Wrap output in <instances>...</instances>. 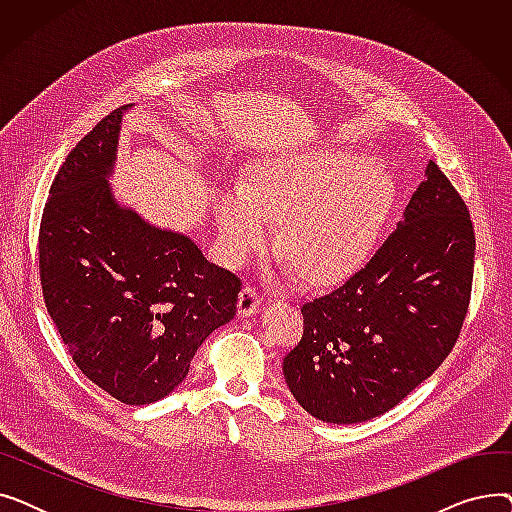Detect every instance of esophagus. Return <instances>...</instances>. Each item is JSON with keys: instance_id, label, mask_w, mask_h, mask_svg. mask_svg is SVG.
<instances>
[{"instance_id": "34e87169", "label": "esophagus", "mask_w": 512, "mask_h": 512, "mask_svg": "<svg viewBox=\"0 0 512 512\" xmlns=\"http://www.w3.org/2000/svg\"><path fill=\"white\" fill-rule=\"evenodd\" d=\"M259 303H261V297H259L257 288L251 286V284H245V286H242L240 294H238V315L247 317V315L255 313Z\"/></svg>"}]
</instances>
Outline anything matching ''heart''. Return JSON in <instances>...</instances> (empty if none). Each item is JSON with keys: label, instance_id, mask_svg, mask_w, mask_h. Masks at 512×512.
I'll list each match as a JSON object with an SVG mask.
<instances>
[{"label": "heart", "instance_id": "obj_1", "mask_svg": "<svg viewBox=\"0 0 512 512\" xmlns=\"http://www.w3.org/2000/svg\"><path fill=\"white\" fill-rule=\"evenodd\" d=\"M394 197L373 161L348 151L270 159L251 182L236 180L215 199L224 257L247 261L284 220V247L315 282H334L369 257Z\"/></svg>", "mask_w": 512, "mask_h": 512}]
</instances>
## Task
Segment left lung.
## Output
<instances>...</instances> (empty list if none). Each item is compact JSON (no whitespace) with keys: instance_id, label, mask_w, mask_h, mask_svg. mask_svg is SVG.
Instances as JSON below:
<instances>
[{"instance_id":"8db88e82","label":"left lung","mask_w":512,"mask_h":512,"mask_svg":"<svg viewBox=\"0 0 512 512\" xmlns=\"http://www.w3.org/2000/svg\"><path fill=\"white\" fill-rule=\"evenodd\" d=\"M475 232L459 191L429 159L402 220L342 286L301 307L284 380L313 417H378L432 375L467 317Z\"/></svg>"}]
</instances>
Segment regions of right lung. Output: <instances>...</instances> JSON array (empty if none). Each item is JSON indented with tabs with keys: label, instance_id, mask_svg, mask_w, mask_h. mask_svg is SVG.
Returning a JSON list of instances; mask_svg holds the SVG:
<instances>
[{
	"label": "right lung",
	"instance_id": "1",
	"mask_svg": "<svg viewBox=\"0 0 512 512\" xmlns=\"http://www.w3.org/2000/svg\"><path fill=\"white\" fill-rule=\"evenodd\" d=\"M122 105L68 153L39 228L49 317L72 361L124 405H149L186 378L203 340L236 315L242 282L195 242L118 205Z\"/></svg>",
	"mask_w": 512,
	"mask_h": 512
}]
</instances>
